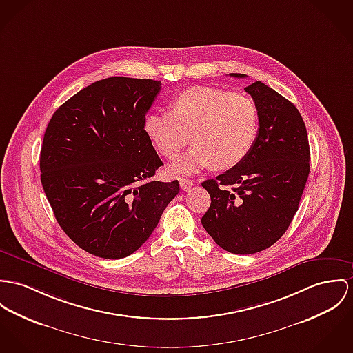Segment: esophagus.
<instances>
[{"label":"esophagus","instance_id":"1","mask_svg":"<svg viewBox=\"0 0 353 353\" xmlns=\"http://www.w3.org/2000/svg\"><path fill=\"white\" fill-rule=\"evenodd\" d=\"M179 181H180V187H181L183 190H190L193 187V184H194L190 179H183V177Z\"/></svg>","mask_w":353,"mask_h":353}]
</instances>
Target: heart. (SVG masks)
Segmentation results:
<instances>
[{
	"mask_svg": "<svg viewBox=\"0 0 353 353\" xmlns=\"http://www.w3.org/2000/svg\"><path fill=\"white\" fill-rule=\"evenodd\" d=\"M156 150L174 159L193 142L190 150L169 166L174 174H193L211 165L225 170L242 163L259 132V111L244 95L212 87H193L177 95L169 111H157L143 123Z\"/></svg>",
	"mask_w": 353,
	"mask_h": 353,
	"instance_id": "heart-1",
	"label": "heart"
}]
</instances>
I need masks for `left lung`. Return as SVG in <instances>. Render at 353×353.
Masks as SVG:
<instances>
[{"label":"left lung","instance_id":"left-lung-1","mask_svg":"<svg viewBox=\"0 0 353 353\" xmlns=\"http://www.w3.org/2000/svg\"><path fill=\"white\" fill-rule=\"evenodd\" d=\"M244 91L259 111L256 141L242 163L201 184L211 196L203 227L223 250L241 255L266 250L285 234L310 170L307 133L297 108L262 81Z\"/></svg>","mask_w":353,"mask_h":353}]
</instances>
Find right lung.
<instances>
[{"label":"right lung","instance_id":"add662e5","mask_svg":"<svg viewBox=\"0 0 353 353\" xmlns=\"http://www.w3.org/2000/svg\"><path fill=\"white\" fill-rule=\"evenodd\" d=\"M161 81L114 77L54 111L40 172L54 217L84 251L121 259L152 235L179 181H152L163 163L143 130Z\"/></svg>","mask_w":353,"mask_h":353}]
</instances>
